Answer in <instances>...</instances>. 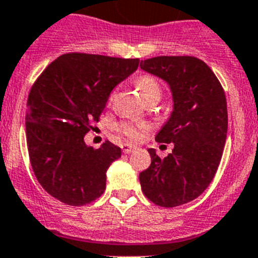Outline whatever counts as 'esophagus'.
Wrapping results in <instances>:
<instances>
[{"mask_svg": "<svg viewBox=\"0 0 258 258\" xmlns=\"http://www.w3.org/2000/svg\"><path fill=\"white\" fill-rule=\"evenodd\" d=\"M136 149L135 146H131V144H122V151L124 153H131Z\"/></svg>", "mask_w": 258, "mask_h": 258, "instance_id": "1", "label": "esophagus"}]
</instances>
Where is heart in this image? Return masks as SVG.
I'll use <instances>...</instances> for the list:
<instances>
[{
    "label": "heart",
    "mask_w": 258,
    "mask_h": 258,
    "mask_svg": "<svg viewBox=\"0 0 258 258\" xmlns=\"http://www.w3.org/2000/svg\"><path fill=\"white\" fill-rule=\"evenodd\" d=\"M135 86L142 94L146 102L151 99H160L161 97V85L159 80L152 75H142L135 80ZM149 124L147 122H130L122 120L115 125L116 133L124 136L128 140H140L148 131Z\"/></svg>",
    "instance_id": "1"
}]
</instances>
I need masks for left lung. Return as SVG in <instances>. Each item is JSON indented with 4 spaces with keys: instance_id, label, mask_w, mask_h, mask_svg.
<instances>
[{
    "instance_id": "left-lung-1",
    "label": "left lung",
    "mask_w": 258,
    "mask_h": 258,
    "mask_svg": "<svg viewBox=\"0 0 258 258\" xmlns=\"http://www.w3.org/2000/svg\"><path fill=\"white\" fill-rule=\"evenodd\" d=\"M140 68L165 80L173 94V112L156 135L173 143L160 159L149 149L151 165L139 174L144 196L157 206L176 207L198 198L215 177L226 144V94L206 62L194 56H157Z\"/></svg>"
}]
</instances>
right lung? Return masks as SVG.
I'll return each instance as SVG.
<instances>
[{
  "label": "right lung",
  "mask_w": 258,
  "mask_h": 258,
  "mask_svg": "<svg viewBox=\"0 0 258 258\" xmlns=\"http://www.w3.org/2000/svg\"><path fill=\"white\" fill-rule=\"evenodd\" d=\"M139 59L69 52L49 64L27 98L26 138L36 179L53 198L84 206L102 196L106 172L120 148L84 142L110 93L139 67Z\"/></svg>",
  "instance_id": "add662e5"
}]
</instances>
